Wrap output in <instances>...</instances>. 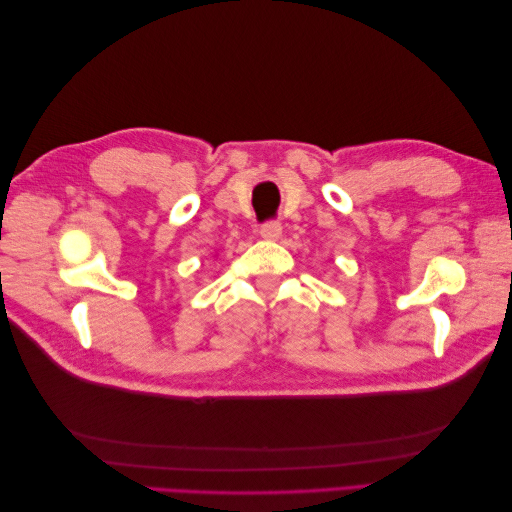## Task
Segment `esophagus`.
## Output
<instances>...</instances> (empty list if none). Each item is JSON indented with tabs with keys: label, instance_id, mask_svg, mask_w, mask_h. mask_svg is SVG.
I'll use <instances>...</instances> for the list:
<instances>
[{
	"label": "esophagus",
	"instance_id": "obj_1",
	"mask_svg": "<svg viewBox=\"0 0 512 512\" xmlns=\"http://www.w3.org/2000/svg\"><path fill=\"white\" fill-rule=\"evenodd\" d=\"M259 235H262L264 239H277L281 235V224L275 220L264 222L262 226H259Z\"/></svg>",
	"mask_w": 512,
	"mask_h": 512
}]
</instances>
